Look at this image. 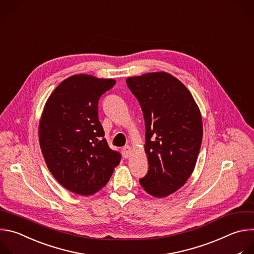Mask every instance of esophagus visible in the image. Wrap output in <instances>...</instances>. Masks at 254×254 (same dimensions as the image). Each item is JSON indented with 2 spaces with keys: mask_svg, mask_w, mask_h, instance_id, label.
<instances>
[{
  "mask_svg": "<svg viewBox=\"0 0 254 254\" xmlns=\"http://www.w3.org/2000/svg\"><path fill=\"white\" fill-rule=\"evenodd\" d=\"M131 152H132V150H131V147L129 145L124 146L122 148V154H123L124 158H128L131 155Z\"/></svg>",
  "mask_w": 254,
  "mask_h": 254,
  "instance_id": "obj_1",
  "label": "esophagus"
}]
</instances>
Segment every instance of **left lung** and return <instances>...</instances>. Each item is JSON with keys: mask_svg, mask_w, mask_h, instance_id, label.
<instances>
[{"mask_svg": "<svg viewBox=\"0 0 254 254\" xmlns=\"http://www.w3.org/2000/svg\"><path fill=\"white\" fill-rule=\"evenodd\" d=\"M126 83L145 121L149 170L140 185L152 196H168L194 170L203 135L199 108L188 89L168 73L130 77Z\"/></svg>", "mask_w": 254, "mask_h": 254, "instance_id": "left-lung-1", "label": "left lung"}]
</instances>
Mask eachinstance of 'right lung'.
Masks as SVG:
<instances>
[{"instance_id": "obj_1", "label": "right lung", "mask_w": 254, "mask_h": 254, "mask_svg": "<svg viewBox=\"0 0 254 254\" xmlns=\"http://www.w3.org/2000/svg\"><path fill=\"white\" fill-rule=\"evenodd\" d=\"M115 84L113 79L74 75L54 90L44 107L39 125L43 156L55 179L76 194L102 189L121 160L98 117L100 97Z\"/></svg>"}]
</instances>
